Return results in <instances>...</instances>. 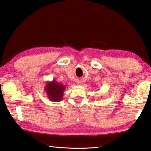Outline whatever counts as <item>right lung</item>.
Masks as SVG:
<instances>
[{
  "label": "right lung",
  "instance_id": "1",
  "mask_svg": "<svg viewBox=\"0 0 151 151\" xmlns=\"http://www.w3.org/2000/svg\"><path fill=\"white\" fill-rule=\"evenodd\" d=\"M65 88V85L53 80L51 82L47 81L44 89L49 100L52 102H60L63 99Z\"/></svg>",
  "mask_w": 151,
  "mask_h": 151
}]
</instances>
